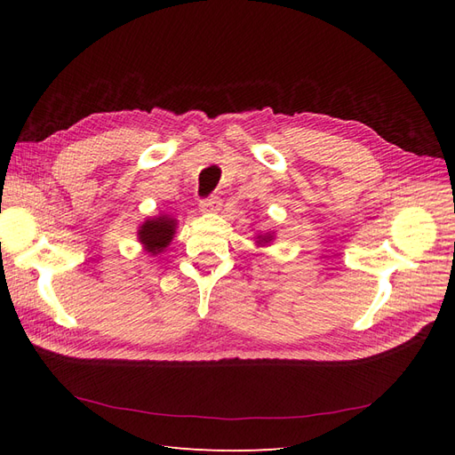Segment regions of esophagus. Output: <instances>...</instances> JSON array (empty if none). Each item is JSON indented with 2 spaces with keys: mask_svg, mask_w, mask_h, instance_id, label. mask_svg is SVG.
<instances>
[{
  "mask_svg": "<svg viewBox=\"0 0 455 455\" xmlns=\"http://www.w3.org/2000/svg\"><path fill=\"white\" fill-rule=\"evenodd\" d=\"M201 212H218L220 209H222V199H220L218 196H211L201 201L199 204Z\"/></svg>",
  "mask_w": 455,
  "mask_h": 455,
  "instance_id": "34e87169",
  "label": "esophagus"
}]
</instances>
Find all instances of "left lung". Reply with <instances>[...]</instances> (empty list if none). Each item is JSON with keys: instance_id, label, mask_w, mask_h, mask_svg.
Masks as SVG:
<instances>
[{"instance_id": "1", "label": "left lung", "mask_w": 455, "mask_h": 455, "mask_svg": "<svg viewBox=\"0 0 455 455\" xmlns=\"http://www.w3.org/2000/svg\"><path fill=\"white\" fill-rule=\"evenodd\" d=\"M271 241H273V233H259V235H256V243L261 246L269 244Z\"/></svg>"}]
</instances>
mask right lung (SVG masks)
<instances>
[{
	"mask_svg": "<svg viewBox=\"0 0 455 455\" xmlns=\"http://www.w3.org/2000/svg\"><path fill=\"white\" fill-rule=\"evenodd\" d=\"M176 231V220L161 214L156 218H148L139 229V241L142 243L144 251L151 256L163 252L171 244Z\"/></svg>",
	"mask_w": 455,
	"mask_h": 455,
	"instance_id": "1",
	"label": "right lung"
}]
</instances>
